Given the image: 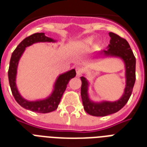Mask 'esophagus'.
Returning a JSON list of instances; mask_svg holds the SVG:
<instances>
[{
  "mask_svg": "<svg viewBox=\"0 0 147 147\" xmlns=\"http://www.w3.org/2000/svg\"><path fill=\"white\" fill-rule=\"evenodd\" d=\"M76 73H77V76H80L82 72V69L81 68V67H76Z\"/></svg>",
  "mask_w": 147,
  "mask_h": 147,
  "instance_id": "1",
  "label": "esophagus"
}]
</instances>
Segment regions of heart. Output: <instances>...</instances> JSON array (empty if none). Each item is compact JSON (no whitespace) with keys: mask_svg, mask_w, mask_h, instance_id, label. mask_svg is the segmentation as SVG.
Masks as SVG:
<instances>
[{"mask_svg":"<svg viewBox=\"0 0 147 147\" xmlns=\"http://www.w3.org/2000/svg\"><path fill=\"white\" fill-rule=\"evenodd\" d=\"M94 40H95V38L93 36H88V37L83 39L82 41L79 43V46L83 48H88L92 46L93 43H94Z\"/></svg>","mask_w":147,"mask_h":147,"instance_id":"1","label":"heart"}]
</instances>
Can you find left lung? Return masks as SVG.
<instances>
[{
    "label": "left lung",
    "instance_id": "obj_1",
    "mask_svg": "<svg viewBox=\"0 0 147 147\" xmlns=\"http://www.w3.org/2000/svg\"><path fill=\"white\" fill-rule=\"evenodd\" d=\"M111 37L110 44L106 50H103L94 55L97 59H119L123 62L125 70V87L123 94L116 100H101L95 101L90 97L88 89L90 82L85 77V74L81 77L82 87L81 96L84 109L90 115L105 117L119 111L129 100L132 94L133 88L136 81V59L127 41L114 33H108Z\"/></svg>",
    "mask_w": 147,
    "mask_h": 147
}]
</instances>
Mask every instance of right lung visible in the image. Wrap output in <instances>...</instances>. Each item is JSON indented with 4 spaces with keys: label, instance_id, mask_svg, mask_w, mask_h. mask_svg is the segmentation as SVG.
I'll return each mask as SVG.
<instances>
[{
    "label": "right lung",
    "instance_id": "1",
    "mask_svg": "<svg viewBox=\"0 0 147 147\" xmlns=\"http://www.w3.org/2000/svg\"><path fill=\"white\" fill-rule=\"evenodd\" d=\"M57 40L53 38L48 37L45 35L44 33H36L30 36L26 39H24L12 53L10 61V66L8 70V78L10 83V88L12 94L14 97L15 100L21 107L26 110H30L33 112L37 113H49L57 109L59 104L62 94L66 89L67 85L71 78L76 77V69H72L71 70L59 74L56 77L55 82L53 83V90L50 94L47 97L36 100H28L22 96L20 92L18 90L17 85V69L19 65L20 60L26 48L32 45L39 42H55Z\"/></svg>",
    "mask_w": 147,
    "mask_h": 147
}]
</instances>
